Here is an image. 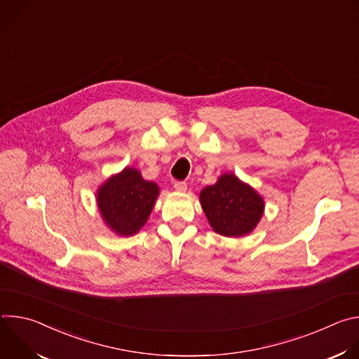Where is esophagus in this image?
Wrapping results in <instances>:
<instances>
[{"instance_id": "34e87169", "label": "esophagus", "mask_w": 359, "mask_h": 359, "mask_svg": "<svg viewBox=\"0 0 359 359\" xmlns=\"http://www.w3.org/2000/svg\"><path fill=\"white\" fill-rule=\"evenodd\" d=\"M175 189H176L177 191H186V190H187V183L177 180V182H175Z\"/></svg>"}]
</instances>
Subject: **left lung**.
Masks as SVG:
<instances>
[{
  "mask_svg": "<svg viewBox=\"0 0 359 359\" xmlns=\"http://www.w3.org/2000/svg\"><path fill=\"white\" fill-rule=\"evenodd\" d=\"M200 201L216 233L238 237L251 233L263 216L264 201L233 175H223L200 193Z\"/></svg>",
  "mask_w": 359,
  "mask_h": 359,
  "instance_id": "8db88e82",
  "label": "left lung"
}]
</instances>
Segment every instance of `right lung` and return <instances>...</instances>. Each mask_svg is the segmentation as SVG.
<instances>
[{"label": "right lung", "instance_id": "1", "mask_svg": "<svg viewBox=\"0 0 359 359\" xmlns=\"http://www.w3.org/2000/svg\"><path fill=\"white\" fill-rule=\"evenodd\" d=\"M159 194L155 183L126 168L97 191V206L107 224L121 236H132L146 223Z\"/></svg>", "mask_w": 359, "mask_h": 359}]
</instances>
